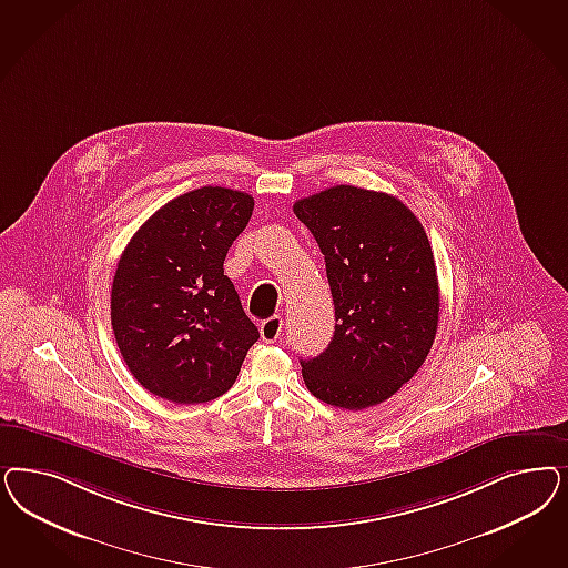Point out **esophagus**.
Here are the masks:
<instances>
[{"instance_id": "esophagus-1", "label": "esophagus", "mask_w": 568, "mask_h": 568, "mask_svg": "<svg viewBox=\"0 0 568 568\" xmlns=\"http://www.w3.org/2000/svg\"><path fill=\"white\" fill-rule=\"evenodd\" d=\"M282 317L280 315H274V317H270V320H265L263 324H261V338H263V343H275L277 338H280V334H282Z\"/></svg>"}]
</instances>
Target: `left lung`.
<instances>
[{
    "instance_id": "1",
    "label": "left lung",
    "mask_w": 568,
    "mask_h": 568,
    "mask_svg": "<svg viewBox=\"0 0 568 568\" xmlns=\"http://www.w3.org/2000/svg\"><path fill=\"white\" fill-rule=\"evenodd\" d=\"M326 258L334 336L303 381L320 402L366 409L420 369L439 324V280L428 236L399 199L334 185L294 202Z\"/></svg>"
}]
</instances>
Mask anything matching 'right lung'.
Here are the masks:
<instances>
[{"label":"right lung","instance_id":"obj_1","mask_svg":"<svg viewBox=\"0 0 568 568\" xmlns=\"http://www.w3.org/2000/svg\"><path fill=\"white\" fill-rule=\"evenodd\" d=\"M253 206L246 192L204 185L166 202L129 240L110 320L129 372L152 395L190 405L236 383L258 329L223 261Z\"/></svg>","mask_w":568,"mask_h":568}]
</instances>
